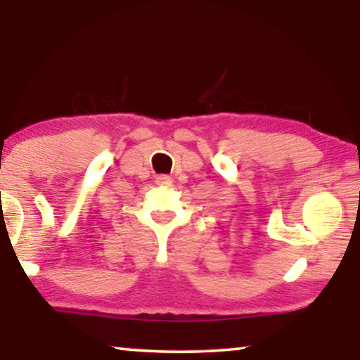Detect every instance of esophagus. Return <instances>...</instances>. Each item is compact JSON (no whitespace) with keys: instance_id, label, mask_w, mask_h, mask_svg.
<instances>
[{"instance_id":"34e87169","label":"esophagus","mask_w":360,"mask_h":360,"mask_svg":"<svg viewBox=\"0 0 360 360\" xmlns=\"http://www.w3.org/2000/svg\"><path fill=\"white\" fill-rule=\"evenodd\" d=\"M155 184L159 186H169L172 184V179L169 175H157L155 176Z\"/></svg>"}]
</instances>
